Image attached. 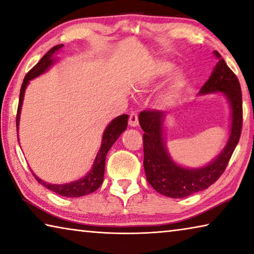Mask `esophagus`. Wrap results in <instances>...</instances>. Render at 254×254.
<instances>
[{"mask_svg": "<svg viewBox=\"0 0 254 254\" xmlns=\"http://www.w3.org/2000/svg\"><path fill=\"white\" fill-rule=\"evenodd\" d=\"M128 124L130 127H137L139 124V119H137V113L136 112H131L130 115H128Z\"/></svg>", "mask_w": 254, "mask_h": 254, "instance_id": "1", "label": "esophagus"}]
</instances>
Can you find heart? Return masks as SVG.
<instances>
[{
    "mask_svg": "<svg viewBox=\"0 0 254 254\" xmlns=\"http://www.w3.org/2000/svg\"><path fill=\"white\" fill-rule=\"evenodd\" d=\"M175 69V66L170 63H159L157 64L152 71L150 72L149 80H157L165 78V77L168 76L171 71ZM186 85V78L183 74H176L173 79L170 80V84L168 86V89H167V93L165 95V100H173V98L177 97Z\"/></svg>",
    "mask_w": 254,
    "mask_h": 254,
    "instance_id": "heart-1",
    "label": "heart"
}]
</instances>
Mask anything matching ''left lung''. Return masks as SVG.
<instances>
[{"label":"left lung","mask_w":254,"mask_h":254,"mask_svg":"<svg viewBox=\"0 0 254 254\" xmlns=\"http://www.w3.org/2000/svg\"><path fill=\"white\" fill-rule=\"evenodd\" d=\"M213 54L217 58V64L208 80L200 88L199 94L205 95L216 92L224 94L231 105L232 123L225 148L212 162L196 169L180 167L170 158L162 136L165 112L147 110L139 115L140 126L144 131L143 167L147 180L159 194L171 198H184L213 185L225 171L239 143L243 115L241 86L238 77L226 65L222 56L216 50Z\"/></svg>","instance_id":"left-lung-1"}]
</instances>
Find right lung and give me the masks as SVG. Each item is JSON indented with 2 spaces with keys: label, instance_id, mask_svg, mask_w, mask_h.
<instances>
[{
  "label": "right lung",
  "instance_id": "1",
  "mask_svg": "<svg viewBox=\"0 0 254 254\" xmlns=\"http://www.w3.org/2000/svg\"><path fill=\"white\" fill-rule=\"evenodd\" d=\"M64 45H57L51 48L48 53H47L44 57L40 59V62L34 66L31 70L28 71V74L25 75L22 86H21L20 91V97H19V105H18V113H16V130L19 128V121H20V113H21V107H22V102L24 97V92L27 88V85L29 81L36 78V77L40 76L41 74L48 69V68L55 63L54 55L56 51H58L60 48H63ZM127 115L122 114L120 117L115 118L112 121L107 127L105 128L104 133H103V139H102V145L100 151H98L97 156L94 161L93 168L89 173L85 176V177L80 178L76 182L63 184V185H54L48 184L41 180L39 177H37L33 174L34 178L38 180V183L44 185L46 188L50 189L57 194L65 196V197H80L91 194V192L95 191L97 188L103 183L104 179V170H105V158L106 154L109 152L112 145L114 144L115 141L118 140V137L122 134V132L126 130L127 127ZM19 140V137H18Z\"/></svg>",
  "mask_w": 254,
  "mask_h": 254
}]
</instances>
